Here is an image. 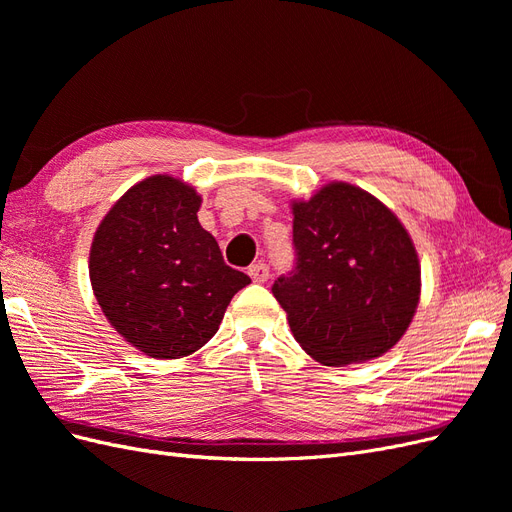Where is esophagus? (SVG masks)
<instances>
[{"label":"esophagus","mask_w":512,"mask_h":512,"mask_svg":"<svg viewBox=\"0 0 512 512\" xmlns=\"http://www.w3.org/2000/svg\"><path fill=\"white\" fill-rule=\"evenodd\" d=\"M247 275L252 277V282L265 284L269 280V267L265 265V262H256V265H252L250 269H247Z\"/></svg>","instance_id":"esophagus-1"}]
</instances>
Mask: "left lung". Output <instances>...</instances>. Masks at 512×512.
<instances>
[{
	"mask_svg": "<svg viewBox=\"0 0 512 512\" xmlns=\"http://www.w3.org/2000/svg\"><path fill=\"white\" fill-rule=\"evenodd\" d=\"M290 209L297 267L273 284V297L294 339L322 365L389 352L421 299V262L406 226L346 181L322 185Z\"/></svg>",
	"mask_w": 512,
	"mask_h": 512,
	"instance_id": "obj_1",
	"label": "left lung"
}]
</instances>
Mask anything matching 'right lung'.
<instances>
[{"instance_id":"right-lung-1","label":"right lung","mask_w":512,"mask_h":512,"mask_svg":"<svg viewBox=\"0 0 512 512\" xmlns=\"http://www.w3.org/2000/svg\"><path fill=\"white\" fill-rule=\"evenodd\" d=\"M200 203L190 183L151 175L117 200L91 241L89 280L102 314L151 359L203 348L235 292L250 284L200 226Z\"/></svg>"}]
</instances>
